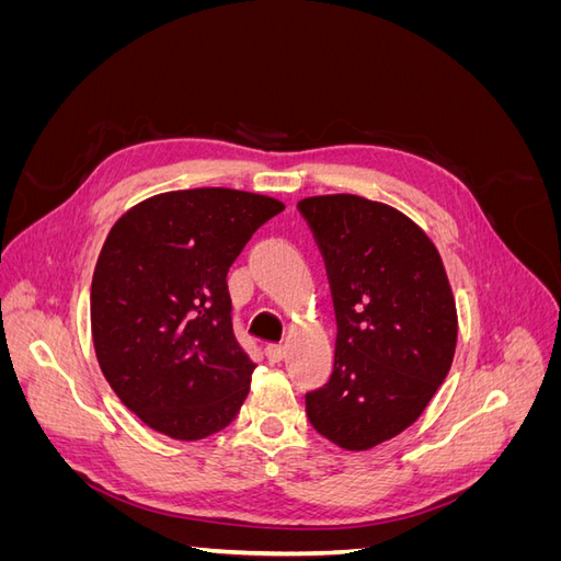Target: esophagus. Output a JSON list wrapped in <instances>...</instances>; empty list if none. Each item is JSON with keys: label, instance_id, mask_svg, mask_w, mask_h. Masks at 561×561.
Here are the masks:
<instances>
[{"label": "esophagus", "instance_id": "obj_1", "mask_svg": "<svg viewBox=\"0 0 561 561\" xmlns=\"http://www.w3.org/2000/svg\"><path fill=\"white\" fill-rule=\"evenodd\" d=\"M266 358H268V363H280L283 358H285V348L283 346H276V344H271V346H266Z\"/></svg>", "mask_w": 561, "mask_h": 561}]
</instances>
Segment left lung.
<instances>
[{"instance_id": "left-lung-1", "label": "left lung", "mask_w": 561, "mask_h": 561, "mask_svg": "<svg viewBox=\"0 0 561 561\" xmlns=\"http://www.w3.org/2000/svg\"><path fill=\"white\" fill-rule=\"evenodd\" d=\"M328 268L336 316L330 381L311 426L348 451L400 435L447 379L458 318L443 257L404 213L355 194L297 203Z\"/></svg>"}]
</instances>
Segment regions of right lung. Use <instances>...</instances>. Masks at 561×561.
Masks as SVG:
<instances>
[{
	"instance_id": "add662e5",
	"label": "right lung",
	"mask_w": 561,
	"mask_h": 561,
	"mask_svg": "<svg viewBox=\"0 0 561 561\" xmlns=\"http://www.w3.org/2000/svg\"><path fill=\"white\" fill-rule=\"evenodd\" d=\"M280 201L225 186L165 192L116 219L91 285L100 369L157 433L194 443L227 428L254 365L233 336L227 274Z\"/></svg>"
}]
</instances>
